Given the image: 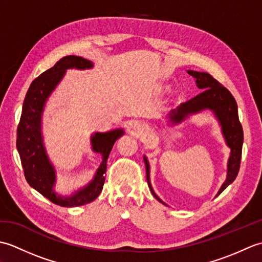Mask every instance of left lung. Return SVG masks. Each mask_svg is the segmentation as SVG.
Masks as SVG:
<instances>
[{"instance_id": "left-lung-1", "label": "left lung", "mask_w": 262, "mask_h": 262, "mask_svg": "<svg viewBox=\"0 0 262 262\" xmlns=\"http://www.w3.org/2000/svg\"><path fill=\"white\" fill-rule=\"evenodd\" d=\"M189 75L196 79L198 89H202L198 96L188 100L187 102L181 103L177 109L170 111L168 115L169 121L172 124H180L182 120L188 118V116L198 114L205 109H209L214 113L222 127V134L224 136L226 145L231 148V154L227 161V176L226 180L222 185L216 196L223 192L227 186L235 180L240 170L242 144H243V129L240 120H238L237 104L235 99L233 98L231 92L223 86L221 83L215 80L210 74L206 72L187 71ZM146 168V179L152 194L160 203L164 204L157 193L154 192L149 180V164L146 157H144ZM165 205V204H164Z\"/></svg>"}]
</instances>
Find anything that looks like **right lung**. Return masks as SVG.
<instances>
[{"mask_svg": "<svg viewBox=\"0 0 262 262\" xmlns=\"http://www.w3.org/2000/svg\"><path fill=\"white\" fill-rule=\"evenodd\" d=\"M91 60L80 56H65L60 58L52 69L43 72L32 83L28 90L22 114L16 132V148L21 159L27 182L52 203L63 207H75L93 202L101 192L107 171V160L115 142L125 134L122 129L105 133H94L91 136L93 152L100 153L102 162L91 182L71 196H63L55 191L56 172L51 163L43 145L41 134V116L48 97L55 90L65 75L66 70L92 69Z\"/></svg>", "mask_w": 262, "mask_h": 262, "instance_id": "obj_1", "label": "right lung"}]
</instances>
